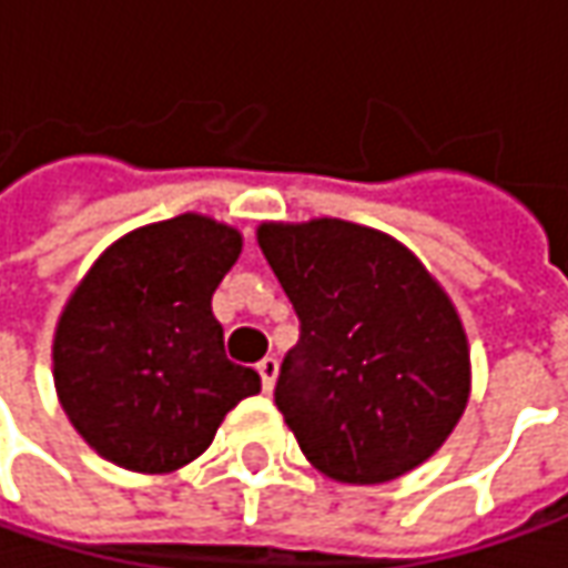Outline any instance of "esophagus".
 <instances>
[{"label":"esophagus","mask_w":568,"mask_h":568,"mask_svg":"<svg viewBox=\"0 0 568 568\" xmlns=\"http://www.w3.org/2000/svg\"><path fill=\"white\" fill-rule=\"evenodd\" d=\"M257 374L264 381V393H273V383H276V374H280V362L273 355H266L264 362L257 364Z\"/></svg>","instance_id":"esophagus-1"}]
</instances>
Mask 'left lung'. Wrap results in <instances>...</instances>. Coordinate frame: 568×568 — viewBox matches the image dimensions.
<instances>
[{"label": "left lung", "mask_w": 568, "mask_h": 568, "mask_svg": "<svg viewBox=\"0 0 568 568\" xmlns=\"http://www.w3.org/2000/svg\"><path fill=\"white\" fill-rule=\"evenodd\" d=\"M257 245L302 323L273 396L307 462L383 484L430 459L471 389L440 283L396 239L345 220L264 223Z\"/></svg>", "instance_id": "left-lung-1"}]
</instances>
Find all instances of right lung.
I'll return each instance as SVG.
<instances>
[{
	"label": "right lung",
	"mask_w": 568,
	"mask_h": 568,
	"mask_svg": "<svg viewBox=\"0 0 568 568\" xmlns=\"http://www.w3.org/2000/svg\"><path fill=\"white\" fill-rule=\"evenodd\" d=\"M242 254L232 225L201 213L141 225L71 292L52 339L55 393L74 430L128 471L197 459L223 418L261 393L229 362L213 292Z\"/></svg>",
	"instance_id": "right-lung-1"
}]
</instances>
